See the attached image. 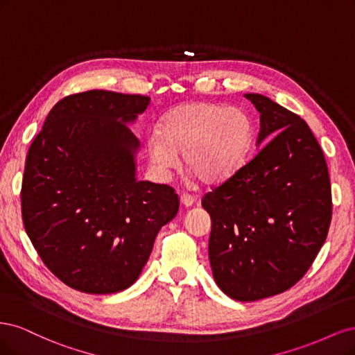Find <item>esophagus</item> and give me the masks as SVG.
Masks as SVG:
<instances>
[{
    "label": "esophagus",
    "instance_id": "esophagus-1",
    "mask_svg": "<svg viewBox=\"0 0 355 355\" xmlns=\"http://www.w3.org/2000/svg\"><path fill=\"white\" fill-rule=\"evenodd\" d=\"M180 204H182V206H184L185 209H188V207H191V206H194V198L187 196V194H184V196H180Z\"/></svg>",
    "mask_w": 355,
    "mask_h": 355
}]
</instances>
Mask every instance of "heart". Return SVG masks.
Instances as JSON below:
<instances>
[{"label": "heart", "instance_id": "obj_1", "mask_svg": "<svg viewBox=\"0 0 355 355\" xmlns=\"http://www.w3.org/2000/svg\"><path fill=\"white\" fill-rule=\"evenodd\" d=\"M158 132L148 139L149 161L167 175L184 157L192 178L222 184L245 163L254 137L250 115L241 108L213 102H189L161 118Z\"/></svg>", "mask_w": 355, "mask_h": 355}]
</instances>
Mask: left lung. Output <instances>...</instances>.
<instances>
[{
  "instance_id": "1",
  "label": "left lung",
  "mask_w": 355,
  "mask_h": 355,
  "mask_svg": "<svg viewBox=\"0 0 355 355\" xmlns=\"http://www.w3.org/2000/svg\"><path fill=\"white\" fill-rule=\"evenodd\" d=\"M257 146L237 173L202 197L211 219L209 261L225 295L253 302L286 292L324 244L331 192L323 151L299 115L259 93Z\"/></svg>"
}]
</instances>
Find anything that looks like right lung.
<instances>
[{
  "instance_id": "obj_1",
  "label": "right lung",
  "mask_w": 355,
  "mask_h": 355,
  "mask_svg": "<svg viewBox=\"0 0 355 355\" xmlns=\"http://www.w3.org/2000/svg\"><path fill=\"white\" fill-rule=\"evenodd\" d=\"M151 99L90 90L59 101L32 142L22 182L28 237L67 286L123 292L141 275L179 198L137 179L141 144L130 130Z\"/></svg>"
}]
</instances>
